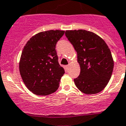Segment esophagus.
<instances>
[{"mask_svg": "<svg viewBox=\"0 0 126 126\" xmlns=\"http://www.w3.org/2000/svg\"><path fill=\"white\" fill-rule=\"evenodd\" d=\"M65 69H66V70H68V69H69V65H65Z\"/></svg>", "mask_w": 126, "mask_h": 126, "instance_id": "obj_1", "label": "esophagus"}]
</instances>
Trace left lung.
<instances>
[{"instance_id": "8db88e82", "label": "left lung", "mask_w": 126, "mask_h": 126, "mask_svg": "<svg viewBox=\"0 0 126 126\" xmlns=\"http://www.w3.org/2000/svg\"><path fill=\"white\" fill-rule=\"evenodd\" d=\"M65 37L77 53L80 73L74 82L80 91L96 94L111 79L114 62L109 47L102 38L86 30L65 31Z\"/></svg>"}]
</instances>
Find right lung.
Returning <instances> with one entry per match:
<instances>
[{
	"mask_svg": "<svg viewBox=\"0 0 126 126\" xmlns=\"http://www.w3.org/2000/svg\"><path fill=\"white\" fill-rule=\"evenodd\" d=\"M64 31L49 30L30 38L22 52L20 73L28 89L38 95H48L59 88L64 69L59 63L56 44Z\"/></svg>",
	"mask_w": 126,
	"mask_h": 126,
	"instance_id": "right-lung-1",
	"label": "right lung"
}]
</instances>
